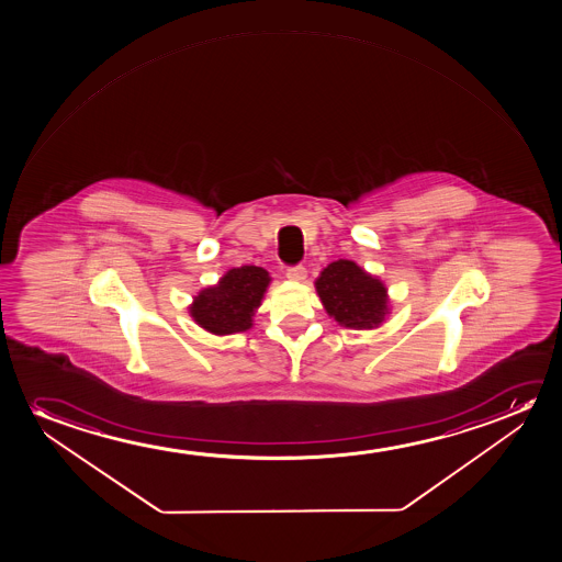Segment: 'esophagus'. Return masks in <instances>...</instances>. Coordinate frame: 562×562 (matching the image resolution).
Listing matches in <instances>:
<instances>
[{"instance_id":"1","label":"esophagus","mask_w":562,"mask_h":562,"mask_svg":"<svg viewBox=\"0 0 562 562\" xmlns=\"http://www.w3.org/2000/svg\"><path fill=\"white\" fill-rule=\"evenodd\" d=\"M285 277L295 280V282H303L307 278V269L303 265H295V267L285 270Z\"/></svg>"}]
</instances>
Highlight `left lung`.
Here are the masks:
<instances>
[{
	"label": "left lung",
	"mask_w": 562,
	"mask_h": 562,
	"mask_svg": "<svg viewBox=\"0 0 562 562\" xmlns=\"http://www.w3.org/2000/svg\"><path fill=\"white\" fill-rule=\"evenodd\" d=\"M316 292L328 315L347 328H374L387 315L384 284L347 259L330 262L321 272Z\"/></svg>",
	"instance_id": "8db88e82"
}]
</instances>
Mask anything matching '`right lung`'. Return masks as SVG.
I'll return each mask as SVG.
<instances>
[{
  "instance_id": "obj_1",
  "label": "right lung",
  "mask_w": 562,
  "mask_h": 562,
  "mask_svg": "<svg viewBox=\"0 0 562 562\" xmlns=\"http://www.w3.org/2000/svg\"><path fill=\"white\" fill-rule=\"evenodd\" d=\"M269 282V272L261 267L246 265L228 270L218 284L195 297L190 307L193 321L218 336L246 331Z\"/></svg>"
}]
</instances>
